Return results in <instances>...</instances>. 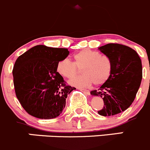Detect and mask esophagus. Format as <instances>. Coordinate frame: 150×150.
<instances>
[{"instance_id": "obj_1", "label": "esophagus", "mask_w": 150, "mask_h": 150, "mask_svg": "<svg viewBox=\"0 0 150 150\" xmlns=\"http://www.w3.org/2000/svg\"><path fill=\"white\" fill-rule=\"evenodd\" d=\"M79 90H80V91H82L83 93H84L85 94L87 95H90V91H89L88 90H85V89H82V88H78Z\"/></svg>"}]
</instances>
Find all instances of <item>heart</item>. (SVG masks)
I'll use <instances>...</instances> for the list:
<instances>
[{
    "mask_svg": "<svg viewBox=\"0 0 150 150\" xmlns=\"http://www.w3.org/2000/svg\"><path fill=\"white\" fill-rule=\"evenodd\" d=\"M74 63L69 59H63L57 64V71L67 79H72L78 74L81 69L82 76L76 77L69 81L71 85L85 87L92 85H101L110 78L112 72V62L106 54L91 50H84L73 55Z\"/></svg>",
    "mask_w": 150,
    "mask_h": 150,
    "instance_id": "1",
    "label": "heart"
}]
</instances>
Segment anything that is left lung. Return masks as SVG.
Segmentation results:
<instances>
[{"instance_id":"obj_1","label":"left lung","mask_w":150,"mask_h":150,"mask_svg":"<svg viewBox=\"0 0 150 150\" xmlns=\"http://www.w3.org/2000/svg\"><path fill=\"white\" fill-rule=\"evenodd\" d=\"M99 50L109 57L112 72L109 79L90 94L103 98V109L98 113L112 116L126 110L134 100L142 79V60L134 50L120 44H106Z\"/></svg>"}]
</instances>
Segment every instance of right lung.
Here are the masks:
<instances>
[{"mask_svg":"<svg viewBox=\"0 0 150 150\" xmlns=\"http://www.w3.org/2000/svg\"><path fill=\"white\" fill-rule=\"evenodd\" d=\"M69 54L68 49L38 45L17 59L12 71L14 90L29 115L52 119L62 113L68 95L76 89L57 71V63Z\"/></svg>","mask_w":150,"mask_h":150,"instance_id":"add662e5","label":"right lung"}]
</instances>
